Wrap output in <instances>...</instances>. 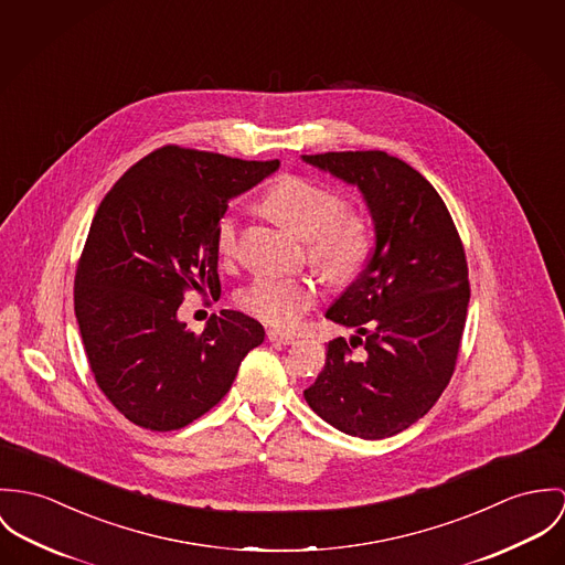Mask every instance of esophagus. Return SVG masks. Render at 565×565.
<instances>
[{
	"mask_svg": "<svg viewBox=\"0 0 565 565\" xmlns=\"http://www.w3.org/2000/svg\"><path fill=\"white\" fill-rule=\"evenodd\" d=\"M268 340L270 342H281V344H292L295 342V333L290 331H279V329H268Z\"/></svg>",
	"mask_w": 565,
	"mask_h": 565,
	"instance_id": "obj_1",
	"label": "esophagus"
}]
</instances>
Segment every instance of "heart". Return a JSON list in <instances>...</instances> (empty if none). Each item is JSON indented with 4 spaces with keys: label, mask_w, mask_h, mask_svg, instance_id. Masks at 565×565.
Instances as JSON below:
<instances>
[{
    "label": "heart",
    "mask_w": 565,
    "mask_h": 565,
    "mask_svg": "<svg viewBox=\"0 0 565 565\" xmlns=\"http://www.w3.org/2000/svg\"><path fill=\"white\" fill-rule=\"evenodd\" d=\"M264 205L308 243L313 266L333 281H349L371 252V232L360 214L344 212V199L306 178H284L266 192ZM238 218L225 212L216 223V252L232 259ZM318 299L306 277H257L238 292L243 310L275 327H292Z\"/></svg>",
    "instance_id": "obj_1"
}]
</instances>
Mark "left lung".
Wrapping results in <instances>:
<instances>
[{
    "label": "left lung",
    "mask_w": 565,
    "mask_h": 565,
    "mask_svg": "<svg viewBox=\"0 0 565 565\" xmlns=\"http://www.w3.org/2000/svg\"><path fill=\"white\" fill-rule=\"evenodd\" d=\"M301 158L360 190L375 232L364 270L324 313L355 327L362 353L331 340L303 396L342 434L390 438L436 405L455 371L470 301L463 247L438 190L407 162L385 151Z\"/></svg>",
    "instance_id": "left-lung-1"
}]
</instances>
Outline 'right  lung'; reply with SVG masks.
I'll list each match as a JSON object with an SVG mask.
<instances>
[{"label": "right lung", "instance_id": "1", "mask_svg": "<svg viewBox=\"0 0 565 565\" xmlns=\"http://www.w3.org/2000/svg\"><path fill=\"white\" fill-rule=\"evenodd\" d=\"M279 169L162 147L104 196L75 273L73 306L97 385L129 423L182 429L232 387L264 342L247 313H212L196 335L178 318L186 290L221 295L216 223Z\"/></svg>", "mask_w": 565, "mask_h": 565}]
</instances>
